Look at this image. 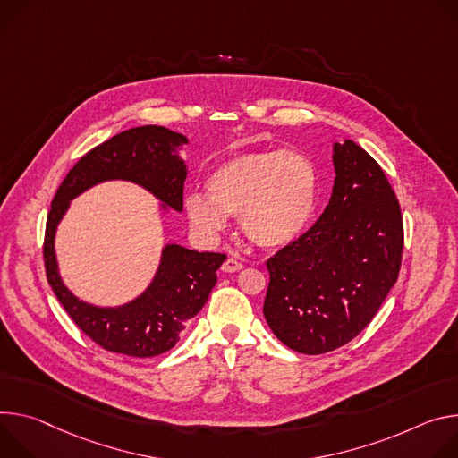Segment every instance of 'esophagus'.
I'll list each match as a JSON object with an SVG mask.
<instances>
[{"label":"esophagus","mask_w":458,"mask_h":458,"mask_svg":"<svg viewBox=\"0 0 458 458\" xmlns=\"http://www.w3.org/2000/svg\"><path fill=\"white\" fill-rule=\"evenodd\" d=\"M240 269H242V264L236 259H231V257L222 264L224 273H238Z\"/></svg>","instance_id":"esophagus-1"}]
</instances>
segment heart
I'll use <instances>...</instances> for the list:
<instances>
[{"label": "heart", "mask_w": 458, "mask_h": 458, "mask_svg": "<svg viewBox=\"0 0 458 458\" xmlns=\"http://www.w3.org/2000/svg\"><path fill=\"white\" fill-rule=\"evenodd\" d=\"M208 194L189 192L185 215L206 238L225 231L238 215L243 234L264 249L293 243L310 225L318 192L317 169L294 150L240 152L216 165L206 180Z\"/></svg>", "instance_id": "obj_1"}]
</instances>
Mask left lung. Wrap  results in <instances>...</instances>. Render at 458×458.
Listing matches in <instances>:
<instances>
[{
  "label": "left lung",
  "mask_w": 458,
  "mask_h": 458,
  "mask_svg": "<svg viewBox=\"0 0 458 458\" xmlns=\"http://www.w3.org/2000/svg\"><path fill=\"white\" fill-rule=\"evenodd\" d=\"M335 183L317 224L267 260L264 317L280 342L322 354L357 336L398 278V199L368 152L333 143Z\"/></svg>",
  "instance_id": "8db88e82"
}]
</instances>
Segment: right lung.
<instances>
[{
  "label": "right lung",
  "mask_w": 458,
  "mask_h": 458,
  "mask_svg": "<svg viewBox=\"0 0 458 458\" xmlns=\"http://www.w3.org/2000/svg\"><path fill=\"white\" fill-rule=\"evenodd\" d=\"M187 136L160 125L123 131L94 147L69 171L47 218L43 259L48 284L76 326L96 344L127 357H157L176 345L185 324L199 313L225 260L220 252H198L165 243L148 285L122 306H96L78 298L64 282L56 257V233L71 201L104 182H131L160 201V211H183L187 164L180 147Z\"/></svg>",
  "instance_id": "add662e5"
}]
</instances>
